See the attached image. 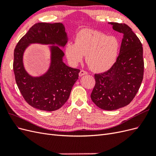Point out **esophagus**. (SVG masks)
<instances>
[{
    "mask_svg": "<svg viewBox=\"0 0 156 156\" xmlns=\"http://www.w3.org/2000/svg\"><path fill=\"white\" fill-rule=\"evenodd\" d=\"M87 74H88V72H86V71L83 70V69H82V70L80 71V72H79V76H80V77H81V76H83V75H87Z\"/></svg>",
    "mask_w": 156,
    "mask_h": 156,
    "instance_id": "obj_1",
    "label": "esophagus"
}]
</instances>
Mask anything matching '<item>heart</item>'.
<instances>
[{
  "mask_svg": "<svg viewBox=\"0 0 156 156\" xmlns=\"http://www.w3.org/2000/svg\"><path fill=\"white\" fill-rule=\"evenodd\" d=\"M75 40V43H68L65 49L72 65L81 62L84 55L88 66L96 72H105L115 63L120 50L116 37L98 30L84 29L77 33Z\"/></svg>",
  "mask_w": 156,
  "mask_h": 156,
  "instance_id": "heart-1",
  "label": "heart"
}]
</instances>
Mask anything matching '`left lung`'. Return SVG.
Masks as SVG:
<instances>
[{"label":"left lung","mask_w":156,"mask_h":156,"mask_svg":"<svg viewBox=\"0 0 156 156\" xmlns=\"http://www.w3.org/2000/svg\"><path fill=\"white\" fill-rule=\"evenodd\" d=\"M111 24L123 34L120 53L110 69L94 75L96 84L90 96L98 107L107 111L129 104L139 91L144 75L143 48L139 37L125 23Z\"/></svg>","instance_id":"1"}]
</instances>
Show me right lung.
I'll return each instance as SVG.
<instances>
[{
    "mask_svg": "<svg viewBox=\"0 0 156 156\" xmlns=\"http://www.w3.org/2000/svg\"><path fill=\"white\" fill-rule=\"evenodd\" d=\"M66 42V34L62 23H37L30 28L16 45L13 63L16 81L22 96L32 107L47 111L62 107L78 79L80 69L66 65L62 62L64 52L59 47L54 46L48 72L41 77H32L23 68V52L32 43L64 46Z\"/></svg>",
    "mask_w": 156,
    "mask_h": 156,
    "instance_id": "add662e5",
    "label": "right lung"
}]
</instances>
